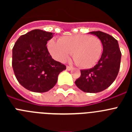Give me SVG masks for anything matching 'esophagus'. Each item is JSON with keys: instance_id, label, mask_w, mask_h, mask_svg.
I'll use <instances>...</instances> for the list:
<instances>
[{"instance_id": "34e87169", "label": "esophagus", "mask_w": 132, "mask_h": 132, "mask_svg": "<svg viewBox=\"0 0 132 132\" xmlns=\"http://www.w3.org/2000/svg\"><path fill=\"white\" fill-rule=\"evenodd\" d=\"M72 69H73V67H71V66H69V65H67V70H68V71H70V70H71Z\"/></svg>"}]
</instances>
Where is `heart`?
Listing matches in <instances>:
<instances>
[{
	"label": "heart",
	"mask_w": 132,
	"mask_h": 132,
	"mask_svg": "<svg viewBox=\"0 0 132 132\" xmlns=\"http://www.w3.org/2000/svg\"><path fill=\"white\" fill-rule=\"evenodd\" d=\"M47 47L53 57L60 61H65L73 53L75 63L83 69L91 68L96 65L103 50L101 39L88 35L63 36L58 42L51 39Z\"/></svg>",
	"instance_id": "1"
}]
</instances>
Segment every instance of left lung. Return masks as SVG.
<instances>
[{
  "instance_id": "1",
  "label": "left lung",
  "mask_w": 132,
  "mask_h": 132,
  "mask_svg": "<svg viewBox=\"0 0 132 132\" xmlns=\"http://www.w3.org/2000/svg\"><path fill=\"white\" fill-rule=\"evenodd\" d=\"M90 33L102 41L103 52L94 67L80 70V76L75 80V85L85 93H96L106 89L115 80L120 67L122 53L118 41L112 36L101 31Z\"/></svg>"
}]
</instances>
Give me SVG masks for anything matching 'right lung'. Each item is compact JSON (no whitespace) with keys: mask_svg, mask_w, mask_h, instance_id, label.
Segmentation results:
<instances>
[{"mask_svg":"<svg viewBox=\"0 0 132 132\" xmlns=\"http://www.w3.org/2000/svg\"><path fill=\"white\" fill-rule=\"evenodd\" d=\"M54 34L33 30L21 36L12 49V65L22 87L35 93H45L54 87L66 66L52 59L46 46Z\"/></svg>","mask_w":132,"mask_h":132,"instance_id":"add662e5","label":"right lung"}]
</instances>
